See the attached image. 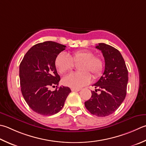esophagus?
<instances>
[{"mask_svg":"<svg viewBox=\"0 0 146 146\" xmlns=\"http://www.w3.org/2000/svg\"><path fill=\"white\" fill-rule=\"evenodd\" d=\"M71 90L72 92H78V91L80 90V88H72Z\"/></svg>","mask_w":146,"mask_h":146,"instance_id":"obj_1","label":"esophagus"}]
</instances>
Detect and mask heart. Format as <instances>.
Segmentation results:
<instances>
[{"instance_id":"heart-1","label":"heart","mask_w":146,"mask_h":146,"mask_svg":"<svg viewBox=\"0 0 146 146\" xmlns=\"http://www.w3.org/2000/svg\"><path fill=\"white\" fill-rule=\"evenodd\" d=\"M81 62L78 69L80 72H73L66 76L62 80L66 86L74 88H79L89 84L92 73L94 78H98L101 75L104 69V62L99 56H94L92 51L89 50H79L73 52L69 56L64 53H60L55 59V65L61 74L72 70L74 63Z\"/></svg>"}]
</instances>
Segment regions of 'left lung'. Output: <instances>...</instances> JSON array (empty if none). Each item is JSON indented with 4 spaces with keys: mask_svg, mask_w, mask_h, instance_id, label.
<instances>
[{
    "mask_svg": "<svg viewBox=\"0 0 146 146\" xmlns=\"http://www.w3.org/2000/svg\"><path fill=\"white\" fill-rule=\"evenodd\" d=\"M96 48L101 50L105 60V69L102 76L93 85L96 89L85 102V106L94 115L109 116L119 107L126 97L128 80V70L124 59L116 48L99 43ZM100 94L96 93L97 90Z\"/></svg>",
    "mask_w": 146,
    "mask_h": 146,
    "instance_id": "obj_1",
    "label": "left lung"
}]
</instances>
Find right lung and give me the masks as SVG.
I'll use <instances>...</instances> for the list:
<instances>
[{"instance_id": "add662e5", "label": "right lung", "mask_w": 146, "mask_h": 146, "mask_svg": "<svg viewBox=\"0 0 146 146\" xmlns=\"http://www.w3.org/2000/svg\"><path fill=\"white\" fill-rule=\"evenodd\" d=\"M65 47L52 41L39 43L30 48L20 63L22 95L31 109L40 115L50 116L58 113L71 92L68 87H58L61 78L55 59ZM55 85V91L49 90Z\"/></svg>"}]
</instances>
